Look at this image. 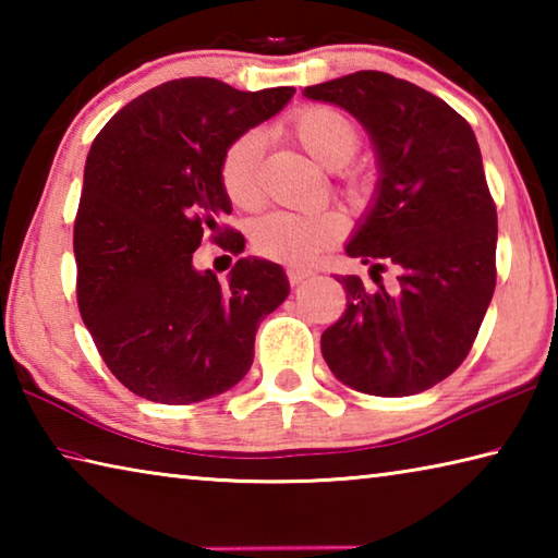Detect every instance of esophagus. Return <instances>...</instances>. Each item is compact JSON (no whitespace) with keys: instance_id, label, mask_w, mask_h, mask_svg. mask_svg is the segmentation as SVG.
I'll use <instances>...</instances> for the list:
<instances>
[{"instance_id":"obj_1","label":"esophagus","mask_w":558,"mask_h":558,"mask_svg":"<svg viewBox=\"0 0 558 558\" xmlns=\"http://www.w3.org/2000/svg\"><path fill=\"white\" fill-rule=\"evenodd\" d=\"M310 278H313V272L305 270V268H290V270H288L290 286H300V282H305V280H310Z\"/></svg>"}]
</instances>
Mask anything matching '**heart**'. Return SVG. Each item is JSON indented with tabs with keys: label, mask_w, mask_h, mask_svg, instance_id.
I'll use <instances>...</instances> for the list:
<instances>
[{
	"label": "heart",
	"mask_w": 558,
	"mask_h": 558,
	"mask_svg": "<svg viewBox=\"0 0 558 558\" xmlns=\"http://www.w3.org/2000/svg\"><path fill=\"white\" fill-rule=\"evenodd\" d=\"M282 130L319 167L337 169L339 189L349 199L366 202L374 194V169L347 165L359 147V130L344 112L327 106H302L290 112ZM260 155L263 137L251 130L235 137L221 157L223 194L241 209H253L260 202ZM342 235L344 219L332 209L272 211L253 223L251 241L263 258L288 266H310L319 253L339 243Z\"/></svg>",
	"instance_id": "obj_1"
}]
</instances>
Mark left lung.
I'll return each mask as SVG.
<instances>
[{
    "label": "left lung",
    "mask_w": 558,
    "mask_h": 558,
    "mask_svg": "<svg viewBox=\"0 0 558 558\" xmlns=\"http://www.w3.org/2000/svg\"><path fill=\"white\" fill-rule=\"evenodd\" d=\"M305 98L344 108L372 135L381 174L347 256L372 278L399 272L391 290L337 278L347 310L323 332L325 362L356 391H426L465 362L495 292L497 209L475 132L446 100L381 71L310 86Z\"/></svg>",
    "instance_id": "obj_1"
}]
</instances>
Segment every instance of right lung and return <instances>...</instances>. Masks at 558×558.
<instances>
[{"mask_svg":"<svg viewBox=\"0 0 558 558\" xmlns=\"http://www.w3.org/2000/svg\"><path fill=\"white\" fill-rule=\"evenodd\" d=\"M292 93L167 81L93 140L73 223L75 295L102 362L132 393L186 405L248 374L258 325L290 292L286 270L241 258L221 286L192 258L206 231L216 243L227 235L223 251L243 253V235L216 223L231 214L221 157Z\"/></svg>","mask_w":558,"mask_h":558,"instance_id":"1","label":"right lung"}]
</instances>
